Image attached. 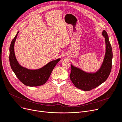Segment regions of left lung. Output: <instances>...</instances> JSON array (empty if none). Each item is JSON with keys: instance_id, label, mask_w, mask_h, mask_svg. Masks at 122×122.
<instances>
[{"instance_id": "left-lung-1", "label": "left lung", "mask_w": 122, "mask_h": 122, "mask_svg": "<svg viewBox=\"0 0 122 122\" xmlns=\"http://www.w3.org/2000/svg\"><path fill=\"white\" fill-rule=\"evenodd\" d=\"M102 35L105 37V54L100 69L95 73H87L71 64L70 78L74 86L84 91H89L103 83L110 75L112 68V49L107 32L103 30Z\"/></svg>"}]
</instances>
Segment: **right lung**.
<instances>
[{"mask_svg":"<svg viewBox=\"0 0 122 122\" xmlns=\"http://www.w3.org/2000/svg\"><path fill=\"white\" fill-rule=\"evenodd\" d=\"M18 33L19 31L12 41L9 48V61L11 69L24 85L29 86H41L47 81L54 68L61 59L50 61L36 70H30L22 67L17 61L14 52V44Z\"/></svg>","mask_w":122,"mask_h":122,"instance_id":"add662e5","label":"right lung"}]
</instances>
